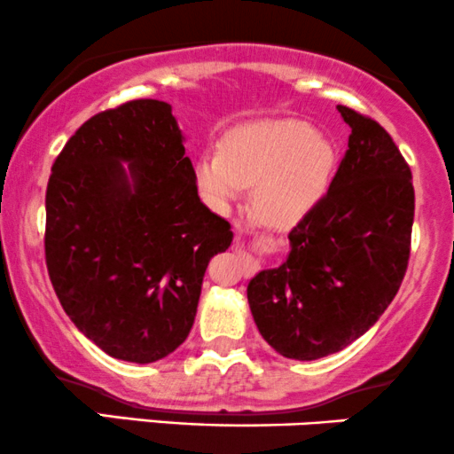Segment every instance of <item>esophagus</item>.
<instances>
[{
	"label": "esophagus",
	"mask_w": 454,
	"mask_h": 454,
	"mask_svg": "<svg viewBox=\"0 0 454 454\" xmlns=\"http://www.w3.org/2000/svg\"><path fill=\"white\" fill-rule=\"evenodd\" d=\"M237 243H241V237H239V239H237ZM239 249H241V245H239Z\"/></svg>",
	"instance_id": "34e87169"
}]
</instances>
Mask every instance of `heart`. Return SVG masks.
Instances as JSON below:
<instances>
[{
    "instance_id": "heart-1",
    "label": "heart",
    "mask_w": 454,
    "mask_h": 454,
    "mask_svg": "<svg viewBox=\"0 0 454 454\" xmlns=\"http://www.w3.org/2000/svg\"><path fill=\"white\" fill-rule=\"evenodd\" d=\"M334 168V150L300 120H260L223 137L222 152H205L196 182L207 203L228 209L247 185L254 209L270 226H292L319 203Z\"/></svg>"
}]
</instances>
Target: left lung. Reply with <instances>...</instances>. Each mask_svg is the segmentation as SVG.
Returning a JSON list of instances; mask_svg holds the SVG:
<instances>
[{
    "mask_svg": "<svg viewBox=\"0 0 454 454\" xmlns=\"http://www.w3.org/2000/svg\"><path fill=\"white\" fill-rule=\"evenodd\" d=\"M338 112L351 135L330 188L289 232L287 262L247 286L260 334L300 362L365 334L395 298L411 258V167L374 118Z\"/></svg>",
    "mask_w": 454,
    "mask_h": 454,
    "instance_id": "8db88e82",
    "label": "left lung"
}]
</instances>
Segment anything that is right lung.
Instances as JSON below:
<instances>
[{"label": "right lung", "instance_id": "obj_1", "mask_svg": "<svg viewBox=\"0 0 454 454\" xmlns=\"http://www.w3.org/2000/svg\"><path fill=\"white\" fill-rule=\"evenodd\" d=\"M232 237L231 223L200 203L165 101L135 99L95 114L54 160L48 277L75 327L112 357L150 364L182 345L207 264Z\"/></svg>", "mask_w": 454, "mask_h": 454}]
</instances>
